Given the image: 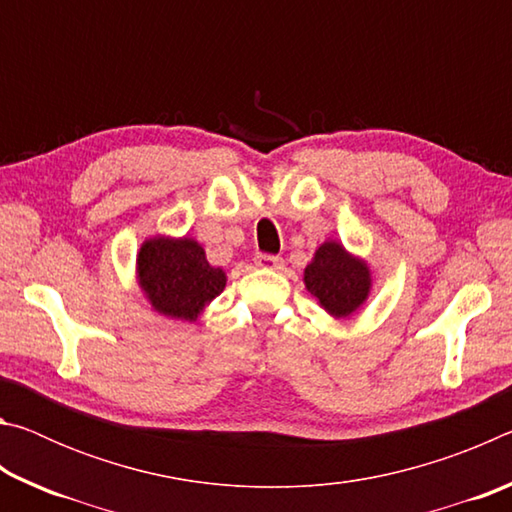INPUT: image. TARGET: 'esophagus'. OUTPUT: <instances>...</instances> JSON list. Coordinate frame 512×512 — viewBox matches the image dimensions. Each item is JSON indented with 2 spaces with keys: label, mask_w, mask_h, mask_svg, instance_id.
<instances>
[{
  "label": "esophagus",
  "mask_w": 512,
  "mask_h": 512,
  "mask_svg": "<svg viewBox=\"0 0 512 512\" xmlns=\"http://www.w3.org/2000/svg\"><path fill=\"white\" fill-rule=\"evenodd\" d=\"M255 264L259 268H266V271H277V268H282V257H275V255H257L255 257Z\"/></svg>",
  "instance_id": "34e87169"
}]
</instances>
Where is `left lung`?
I'll return each instance as SVG.
<instances>
[{"label":"left lung","instance_id":"1","mask_svg":"<svg viewBox=\"0 0 512 512\" xmlns=\"http://www.w3.org/2000/svg\"><path fill=\"white\" fill-rule=\"evenodd\" d=\"M302 282L327 316L343 320L366 305L372 291V271L366 259L350 253L341 241L327 239L305 266Z\"/></svg>","mask_w":512,"mask_h":512}]
</instances>
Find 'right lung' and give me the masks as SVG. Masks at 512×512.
<instances>
[{
    "instance_id": "right-lung-1",
    "label": "right lung",
    "mask_w": 512,
    "mask_h": 512,
    "mask_svg": "<svg viewBox=\"0 0 512 512\" xmlns=\"http://www.w3.org/2000/svg\"><path fill=\"white\" fill-rule=\"evenodd\" d=\"M135 280L155 314L196 323L225 289L228 275L207 262L205 248L194 237L155 235L137 250Z\"/></svg>"
}]
</instances>
